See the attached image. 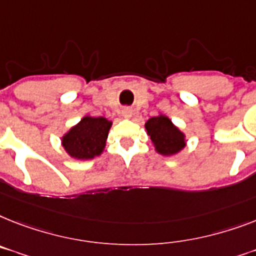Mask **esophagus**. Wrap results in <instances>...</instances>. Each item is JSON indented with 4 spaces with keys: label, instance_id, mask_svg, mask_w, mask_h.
Segmentation results:
<instances>
[{
    "label": "esophagus",
    "instance_id": "esophagus-1",
    "mask_svg": "<svg viewBox=\"0 0 256 256\" xmlns=\"http://www.w3.org/2000/svg\"><path fill=\"white\" fill-rule=\"evenodd\" d=\"M122 114H123L124 118H126V119H130V116H132V110H130V108H124L123 112H122Z\"/></svg>",
    "mask_w": 256,
    "mask_h": 256
}]
</instances>
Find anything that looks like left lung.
I'll list each match as a JSON object with an SVG mask.
<instances>
[{"label":"left lung","instance_id":"8db88e82","mask_svg":"<svg viewBox=\"0 0 256 256\" xmlns=\"http://www.w3.org/2000/svg\"><path fill=\"white\" fill-rule=\"evenodd\" d=\"M145 128L156 152L162 156H174L186 146L184 133L180 132L168 116L161 114L150 118L145 123Z\"/></svg>","mask_w":256,"mask_h":256}]
</instances>
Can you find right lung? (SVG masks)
<instances>
[{
    "label": "right lung",
    "mask_w": 256,
    "mask_h": 256,
    "mask_svg": "<svg viewBox=\"0 0 256 256\" xmlns=\"http://www.w3.org/2000/svg\"><path fill=\"white\" fill-rule=\"evenodd\" d=\"M112 123L106 118L85 116L65 133L61 144L72 158L92 160L102 154Z\"/></svg>",
    "instance_id": "add662e5"
}]
</instances>
